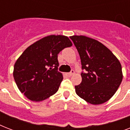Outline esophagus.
I'll return each instance as SVG.
<instances>
[{
    "label": "esophagus",
    "instance_id": "34e87169",
    "mask_svg": "<svg viewBox=\"0 0 130 130\" xmlns=\"http://www.w3.org/2000/svg\"><path fill=\"white\" fill-rule=\"evenodd\" d=\"M74 73H75L74 70H71V72H69V73H67V75H68V76H69V77H71V75H73V74H74Z\"/></svg>",
    "mask_w": 130,
    "mask_h": 130
}]
</instances>
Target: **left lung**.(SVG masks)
Masks as SVG:
<instances>
[{"instance_id": "1", "label": "left lung", "mask_w": 130, "mask_h": 130, "mask_svg": "<svg viewBox=\"0 0 130 130\" xmlns=\"http://www.w3.org/2000/svg\"><path fill=\"white\" fill-rule=\"evenodd\" d=\"M70 38L79 53L82 82L75 86V92L92 105H101L115 94L123 79L121 65L113 53L96 40L85 36Z\"/></svg>"}]
</instances>
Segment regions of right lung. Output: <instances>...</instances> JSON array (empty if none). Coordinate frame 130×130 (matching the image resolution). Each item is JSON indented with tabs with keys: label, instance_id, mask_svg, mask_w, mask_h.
I'll return each mask as SVG.
<instances>
[{
	"label": "right lung",
	"instance_id": "add662e5",
	"mask_svg": "<svg viewBox=\"0 0 130 130\" xmlns=\"http://www.w3.org/2000/svg\"><path fill=\"white\" fill-rule=\"evenodd\" d=\"M71 46L67 36L50 35L27 47L16 61L13 69L20 92L35 102L55 94L63 79V74L57 70L58 54Z\"/></svg>",
	"mask_w": 130,
	"mask_h": 130
}]
</instances>
